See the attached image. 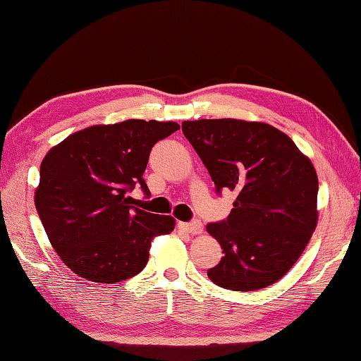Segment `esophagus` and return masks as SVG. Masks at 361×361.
Returning a JSON list of instances; mask_svg holds the SVG:
<instances>
[{
    "mask_svg": "<svg viewBox=\"0 0 361 361\" xmlns=\"http://www.w3.org/2000/svg\"><path fill=\"white\" fill-rule=\"evenodd\" d=\"M179 230L188 233V235H201L203 233V224L198 222V220L190 224H179Z\"/></svg>",
    "mask_w": 361,
    "mask_h": 361,
    "instance_id": "obj_1",
    "label": "esophagus"
}]
</instances>
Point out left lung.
<instances>
[{
    "label": "left lung",
    "instance_id": "1",
    "mask_svg": "<svg viewBox=\"0 0 361 361\" xmlns=\"http://www.w3.org/2000/svg\"><path fill=\"white\" fill-rule=\"evenodd\" d=\"M217 192L236 193L226 220L206 226L224 257L207 269L216 286L254 292L286 276L317 226L319 179L312 161L286 133L263 122H182Z\"/></svg>",
    "mask_w": 361,
    "mask_h": 361
}]
</instances>
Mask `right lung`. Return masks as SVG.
Here are the masks:
<instances>
[{"label": "right lung", "instance_id": "right-lung-1", "mask_svg": "<svg viewBox=\"0 0 361 361\" xmlns=\"http://www.w3.org/2000/svg\"><path fill=\"white\" fill-rule=\"evenodd\" d=\"M180 126L130 118L79 130L50 149L41 163L35 204L44 230L66 267L82 279L114 283L141 273L154 238L176 220L131 206L154 144Z\"/></svg>", "mask_w": 361, "mask_h": 361}]
</instances>
